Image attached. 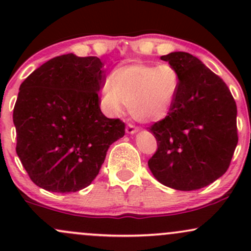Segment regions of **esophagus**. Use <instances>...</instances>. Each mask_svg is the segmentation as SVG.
<instances>
[{"label":"esophagus","mask_w":251,"mask_h":251,"mask_svg":"<svg viewBox=\"0 0 251 251\" xmlns=\"http://www.w3.org/2000/svg\"><path fill=\"white\" fill-rule=\"evenodd\" d=\"M126 132H127V133H129V134L137 133L138 127H135V126L132 125V124H128V125L126 126Z\"/></svg>","instance_id":"esophagus-1"}]
</instances>
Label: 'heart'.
Listing matches in <instances>:
<instances>
[{
  "mask_svg": "<svg viewBox=\"0 0 251 251\" xmlns=\"http://www.w3.org/2000/svg\"><path fill=\"white\" fill-rule=\"evenodd\" d=\"M179 87L180 74L171 63H134L112 72L100 91V102L113 116L126 103L135 120L155 123L171 112Z\"/></svg>",
  "mask_w": 251,
  "mask_h": 251,
  "instance_id": "1",
  "label": "heart"
}]
</instances>
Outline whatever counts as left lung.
Masks as SVG:
<instances>
[{"instance_id": "8db88e82", "label": "left lung", "mask_w": 251, "mask_h": 251, "mask_svg": "<svg viewBox=\"0 0 251 251\" xmlns=\"http://www.w3.org/2000/svg\"><path fill=\"white\" fill-rule=\"evenodd\" d=\"M160 59L179 72L180 87L171 112L149 127L158 146L149 168L169 188L201 189L231 162L238 143L236 102L226 82L196 56L174 51Z\"/></svg>"}]
</instances>
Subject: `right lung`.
Segmentation results:
<instances>
[{"mask_svg": "<svg viewBox=\"0 0 251 251\" xmlns=\"http://www.w3.org/2000/svg\"><path fill=\"white\" fill-rule=\"evenodd\" d=\"M97 56L53 57L20 86L13 120L16 153L34 184L51 192L85 189L125 124L100 109L105 83Z\"/></svg>", "mask_w": 251, "mask_h": 251, "instance_id": "1", "label": "right lung"}]
</instances>
